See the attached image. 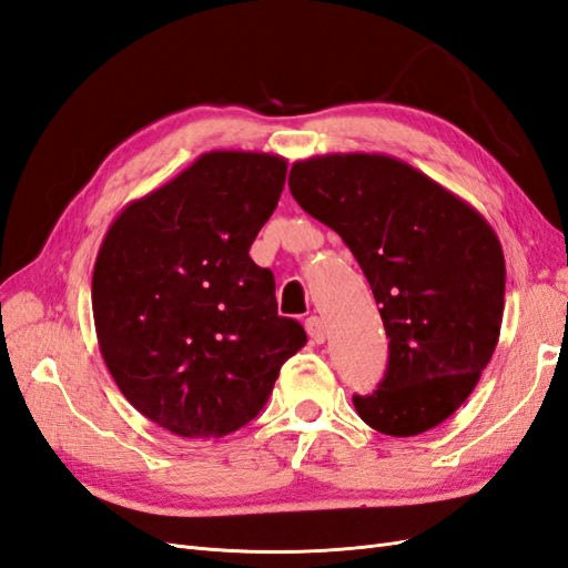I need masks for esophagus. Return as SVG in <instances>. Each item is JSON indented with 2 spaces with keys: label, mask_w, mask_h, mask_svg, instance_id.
<instances>
[{
  "label": "esophagus",
  "mask_w": 568,
  "mask_h": 568,
  "mask_svg": "<svg viewBox=\"0 0 568 568\" xmlns=\"http://www.w3.org/2000/svg\"><path fill=\"white\" fill-rule=\"evenodd\" d=\"M305 329H307V334H311V338L315 343H324L326 334H329V332H326V322L322 317H317V315L305 320Z\"/></svg>",
  "instance_id": "esophagus-1"
}]
</instances>
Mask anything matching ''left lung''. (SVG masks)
<instances>
[{
    "label": "left lung",
    "mask_w": 568,
    "mask_h": 568,
    "mask_svg": "<svg viewBox=\"0 0 568 568\" xmlns=\"http://www.w3.org/2000/svg\"><path fill=\"white\" fill-rule=\"evenodd\" d=\"M288 189L332 227L372 286L388 365L359 419L386 436H417L462 407L500 338L505 253L474 205L386 153L296 161Z\"/></svg>",
    "instance_id": "obj_1"
}]
</instances>
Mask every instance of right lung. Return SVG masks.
Returning a JSON list of instances; mask_svg holds the SVG:
<instances>
[{
  "mask_svg": "<svg viewBox=\"0 0 568 568\" xmlns=\"http://www.w3.org/2000/svg\"><path fill=\"white\" fill-rule=\"evenodd\" d=\"M286 159L209 151L128 203L101 242L92 311L101 357L134 409L184 438H220L261 412L291 355L274 277L248 248L277 209Z\"/></svg>",
  "mask_w": 568,
  "mask_h": 568,
  "instance_id": "right-lung-1",
  "label": "right lung"
}]
</instances>
